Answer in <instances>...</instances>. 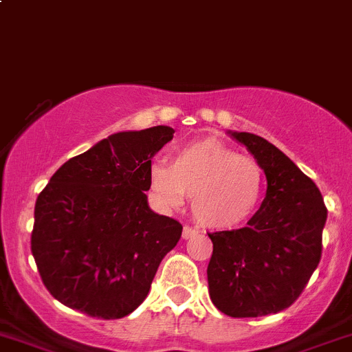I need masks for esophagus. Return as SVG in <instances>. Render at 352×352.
Returning <instances> with one entry per match:
<instances>
[{
	"label": "esophagus",
	"instance_id": "1",
	"mask_svg": "<svg viewBox=\"0 0 352 352\" xmlns=\"http://www.w3.org/2000/svg\"><path fill=\"white\" fill-rule=\"evenodd\" d=\"M197 228L196 227H189V225H186V227H184V230H182V237L184 239H190V237H194V235H197Z\"/></svg>",
	"mask_w": 352,
	"mask_h": 352
}]
</instances>
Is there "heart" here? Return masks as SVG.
<instances>
[{"mask_svg": "<svg viewBox=\"0 0 352 352\" xmlns=\"http://www.w3.org/2000/svg\"><path fill=\"white\" fill-rule=\"evenodd\" d=\"M149 186L163 206L179 208L189 196L201 223L234 228L256 214L267 177L256 160L214 139H203L173 149L170 165L153 163Z\"/></svg>", "mask_w": 352, "mask_h": 352, "instance_id": "heart-1", "label": "heart"}]
</instances>
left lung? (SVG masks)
Returning <instances> with one entry per match:
<instances>
[{"label":"left lung","instance_id":"obj_1","mask_svg":"<svg viewBox=\"0 0 352 352\" xmlns=\"http://www.w3.org/2000/svg\"><path fill=\"white\" fill-rule=\"evenodd\" d=\"M267 175V196L248 225L213 232L208 285L232 318H254L294 305L322 258L327 206L316 184L267 139L232 132Z\"/></svg>","mask_w":352,"mask_h":352}]
</instances>
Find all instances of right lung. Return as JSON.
<instances>
[{
  "instance_id": "obj_1",
  "label": "right lung",
  "mask_w": 352,
  "mask_h": 352,
  "mask_svg": "<svg viewBox=\"0 0 352 352\" xmlns=\"http://www.w3.org/2000/svg\"><path fill=\"white\" fill-rule=\"evenodd\" d=\"M158 125L118 132L60 166L41 190L30 249L61 305L117 320L146 299L182 225L149 210L151 160L173 139Z\"/></svg>"
}]
</instances>
